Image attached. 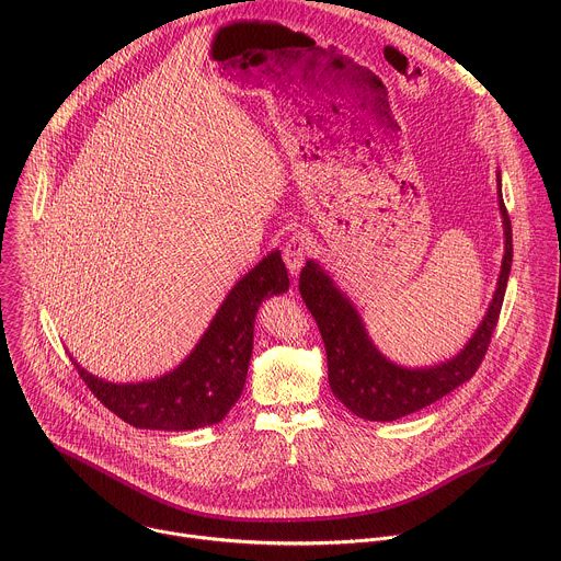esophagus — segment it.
I'll return each mask as SVG.
<instances>
[{
    "instance_id": "esophagus-1",
    "label": "esophagus",
    "mask_w": 561,
    "mask_h": 561,
    "mask_svg": "<svg viewBox=\"0 0 561 561\" xmlns=\"http://www.w3.org/2000/svg\"><path fill=\"white\" fill-rule=\"evenodd\" d=\"M308 253H310L308 236L304 231H293L286 240V247H284V262H286L293 277L299 275V268L304 266Z\"/></svg>"
}]
</instances>
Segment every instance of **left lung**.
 <instances>
[{
  "label": "left lung",
  "instance_id": "obj_1",
  "mask_svg": "<svg viewBox=\"0 0 561 561\" xmlns=\"http://www.w3.org/2000/svg\"><path fill=\"white\" fill-rule=\"evenodd\" d=\"M497 207L504 229V257L493 299L465 347L434 365L408 367L390 360L371 341L363 317L332 275L317 260L306 262L299 275V293L325 345L330 390L352 414L365 421H397L436 403L476 375L502 310L513 262L511 220L502 201L500 171Z\"/></svg>",
  "mask_w": 561,
  "mask_h": 561
}]
</instances>
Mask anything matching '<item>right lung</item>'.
Masks as SVG:
<instances>
[{"instance_id":"right-lung-1","label":"right lung","mask_w":561,"mask_h":561,"mask_svg":"<svg viewBox=\"0 0 561 561\" xmlns=\"http://www.w3.org/2000/svg\"><path fill=\"white\" fill-rule=\"evenodd\" d=\"M288 286L282 253L271 251L236 282L196 347L171 371L151 381L112 383L70 358L92 394L138 430L190 432L216 425L244 390L257 308L264 299L286 293Z\"/></svg>"}]
</instances>
